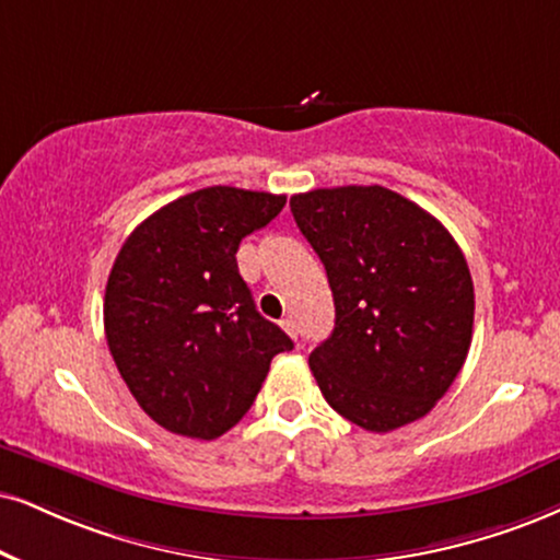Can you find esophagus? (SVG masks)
<instances>
[{"label": "esophagus", "mask_w": 560, "mask_h": 560, "mask_svg": "<svg viewBox=\"0 0 560 560\" xmlns=\"http://www.w3.org/2000/svg\"><path fill=\"white\" fill-rule=\"evenodd\" d=\"M280 327L285 329V332L291 335V337H299V327H295L293 316H285V319H280Z\"/></svg>", "instance_id": "obj_1"}]
</instances>
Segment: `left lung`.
Listing matches in <instances>:
<instances>
[{"label": "left lung", "mask_w": 560, "mask_h": 560, "mask_svg": "<svg viewBox=\"0 0 560 560\" xmlns=\"http://www.w3.org/2000/svg\"><path fill=\"white\" fill-rule=\"evenodd\" d=\"M335 295V329L308 355L332 410L386 433L446 395L472 342L470 267L431 212L384 186L291 197Z\"/></svg>", "instance_id": "8db88e82"}]
</instances>
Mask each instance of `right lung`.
<instances>
[{
  "label": "right lung",
  "instance_id": "1",
  "mask_svg": "<svg viewBox=\"0 0 560 560\" xmlns=\"http://www.w3.org/2000/svg\"><path fill=\"white\" fill-rule=\"evenodd\" d=\"M285 195L207 186L129 233L106 282L103 327L116 369L158 425L212 441L246 416L293 340L254 306L241 238L280 215Z\"/></svg>",
  "mask_w": 560,
  "mask_h": 560
}]
</instances>
